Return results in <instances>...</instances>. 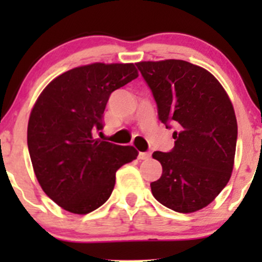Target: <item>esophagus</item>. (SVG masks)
<instances>
[{"label":"esophagus","instance_id":"obj_1","mask_svg":"<svg viewBox=\"0 0 262 262\" xmlns=\"http://www.w3.org/2000/svg\"><path fill=\"white\" fill-rule=\"evenodd\" d=\"M150 157V153L149 152H139L138 153V158L139 160H148Z\"/></svg>","mask_w":262,"mask_h":262}]
</instances>
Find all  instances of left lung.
Wrapping results in <instances>:
<instances>
[{"label": "left lung", "mask_w": 262, "mask_h": 262, "mask_svg": "<svg viewBox=\"0 0 262 262\" xmlns=\"http://www.w3.org/2000/svg\"><path fill=\"white\" fill-rule=\"evenodd\" d=\"M157 104L158 119L173 132L170 152H153L162 175L150 182L156 200L179 213L213 202L231 179L237 120L218 80L186 60L136 63Z\"/></svg>", "instance_id": "obj_1"}]
</instances>
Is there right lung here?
<instances>
[{"instance_id":"obj_1","label":"right lung","mask_w":262,"mask_h":262,"mask_svg":"<svg viewBox=\"0 0 262 262\" xmlns=\"http://www.w3.org/2000/svg\"><path fill=\"white\" fill-rule=\"evenodd\" d=\"M138 77L133 63H94L54 78L36 100L28 124L34 172L64 210L87 214L112 195L115 173L136 160L132 146L96 141L112 92Z\"/></svg>"}]
</instances>
